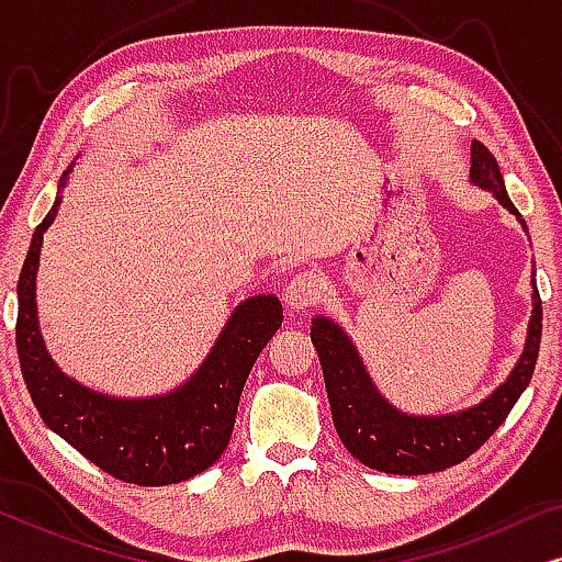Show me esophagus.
<instances>
[{
    "label": "esophagus",
    "instance_id": "1",
    "mask_svg": "<svg viewBox=\"0 0 562 562\" xmlns=\"http://www.w3.org/2000/svg\"><path fill=\"white\" fill-rule=\"evenodd\" d=\"M319 296H322V281L312 271H304V273L294 276V279L289 281L286 294H283V299H286V306L291 312L310 310V306L319 302Z\"/></svg>",
    "mask_w": 562,
    "mask_h": 562
}]
</instances>
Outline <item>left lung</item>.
Here are the masks:
<instances>
[{"label": "left lung", "instance_id": "left-lung-1", "mask_svg": "<svg viewBox=\"0 0 562 562\" xmlns=\"http://www.w3.org/2000/svg\"><path fill=\"white\" fill-rule=\"evenodd\" d=\"M471 181L475 187L488 189L504 210H509L527 229L517 206L506 194L496 158L479 140L471 145ZM532 289V317H529L525 352L509 379L481 404L456 414H440V417H414L391 406L379 394L356 345L342 333V327L327 317H314L312 342L317 348L322 373H325L333 422L352 458L383 473L425 475L445 471L473 456L504 425L521 391L532 381L542 337V302L535 273Z\"/></svg>", "mask_w": 562, "mask_h": 562}]
</instances>
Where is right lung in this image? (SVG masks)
I'll return each mask as SVG.
<instances>
[{"label":"right lung","instance_id":"add662e5","mask_svg":"<svg viewBox=\"0 0 562 562\" xmlns=\"http://www.w3.org/2000/svg\"><path fill=\"white\" fill-rule=\"evenodd\" d=\"M68 171L60 176L50 212L33 233L18 281L14 342L22 379L45 425L104 473L137 486L194 479L227 448L250 368L283 322L281 302L260 294L237 304L204 363L168 394L117 398L68 379L45 350L35 304L43 233L56 220Z\"/></svg>","mask_w":562,"mask_h":562}]
</instances>
